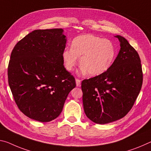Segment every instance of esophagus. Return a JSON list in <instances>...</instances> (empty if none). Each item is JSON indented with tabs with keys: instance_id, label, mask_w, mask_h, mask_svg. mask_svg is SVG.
Instances as JSON below:
<instances>
[{
	"instance_id": "1",
	"label": "esophagus",
	"mask_w": 151,
	"mask_h": 151,
	"mask_svg": "<svg viewBox=\"0 0 151 151\" xmlns=\"http://www.w3.org/2000/svg\"><path fill=\"white\" fill-rule=\"evenodd\" d=\"M76 85L77 87H80L81 86V80L78 79V78H76Z\"/></svg>"
}]
</instances>
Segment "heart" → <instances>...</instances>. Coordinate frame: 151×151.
<instances>
[{
	"label": "heart",
	"mask_w": 151,
	"mask_h": 151,
	"mask_svg": "<svg viewBox=\"0 0 151 151\" xmlns=\"http://www.w3.org/2000/svg\"><path fill=\"white\" fill-rule=\"evenodd\" d=\"M63 59L68 71H73L79 58L80 72L91 77L108 70L116 58V48L110 40L91 34L79 35L63 50Z\"/></svg>",
	"instance_id": "obj_1"
}]
</instances>
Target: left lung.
Returning <instances> with one entry per match:
<instances>
[{
	"label": "left lung",
	"mask_w": 151,
	"mask_h": 151,
	"mask_svg": "<svg viewBox=\"0 0 151 151\" xmlns=\"http://www.w3.org/2000/svg\"><path fill=\"white\" fill-rule=\"evenodd\" d=\"M120 50L106 73L81 83L84 111L93 122L105 124L122 118L132 107L142 85L138 52L121 35Z\"/></svg>",
	"instance_id": "1"
}]
</instances>
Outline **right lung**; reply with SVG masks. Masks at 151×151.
<instances>
[{
    "mask_svg": "<svg viewBox=\"0 0 151 151\" xmlns=\"http://www.w3.org/2000/svg\"><path fill=\"white\" fill-rule=\"evenodd\" d=\"M66 39L63 29L33 31L11 52L8 81L19 109L26 116L47 122L63 111L75 79L64 68Z\"/></svg>",
    "mask_w": 151,
    "mask_h": 151,
    "instance_id": "add662e5",
    "label": "right lung"
}]
</instances>
